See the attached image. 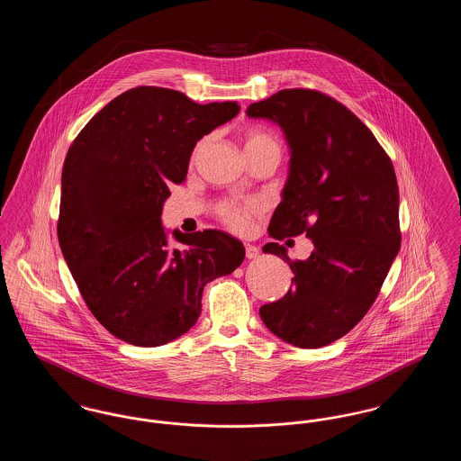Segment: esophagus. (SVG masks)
Here are the masks:
<instances>
[{"mask_svg": "<svg viewBox=\"0 0 461 461\" xmlns=\"http://www.w3.org/2000/svg\"><path fill=\"white\" fill-rule=\"evenodd\" d=\"M258 256H259V247L250 245V243H245V258H247V259H256Z\"/></svg>", "mask_w": 461, "mask_h": 461, "instance_id": "esophagus-1", "label": "esophagus"}]
</instances>
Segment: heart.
Instances as JSON below:
<instances>
[{
	"mask_svg": "<svg viewBox=\"0 0 461 461\" xmlns=\"http://www.w3.org/2000/svg\"><path fill=\"white\" fill-rule=\"evenodd\" d=\"M243 147L247 154H254V152H261V150H275L278 154H282V143L278 140V136L275 132L267 131L264 128H249L243 131ZM207 145V138L198 140L192 152V158H197L200 152L205 149ZM266 209L261 200L258 198H247V200H230L224 198L220 200L214 205V212L218 216V220L230 228L231 231L237 233H245L252 220L261 216Z\"/></svg>",
	"mask_w": 461,
	"mask_h": 461,
	"instance_id": "heart-1",
	"label": "heart"
}]
</instances>
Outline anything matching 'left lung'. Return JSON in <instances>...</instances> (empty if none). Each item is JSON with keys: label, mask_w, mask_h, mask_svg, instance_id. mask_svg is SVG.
<instances>
[{"label": "left lung", "mask_w": 461, "mask_h": 461, "mask_svg": "<svg viewBox=\"0 0 461 461\" xmlns=\"http://www.w3.org/2000/svg\"><path fill=\"white\" fill-rule=\"evenodd\" d=\"M245 113L276 122L292 150L269 235L304 233L314 245L306 261H292L276 241L264 245L290 264L294 278L259 314L288 344L329 346L365 318L399 252L394 166L361 119L318 89H282Z\"/></svg>", "instance_id": "left-lung-1"}]
</instances>
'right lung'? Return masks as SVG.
I'll list each match as a JSON object with an SVG mask.
<instances>
[{
    "mask_svg": "<svg viewBox=\"0 0 461 461\" xmlns=\"http://www.w3.org/2000/svg\"><path fill=\"white\" fill-rule=\"evenodd\" d=\"M240 112L185 93L138 86L81 130L62 171L59 243L91 314L117 339L164 346L192 329L205 284L240 266V240L220 230L183 235L160 224L169 181L183 183L198 140Z\"/></svg>",
    "mask_w": 461,
    "mask_h": 461,
    "instance_id": "1",
    "label": "right lung"
}]
</instances>
